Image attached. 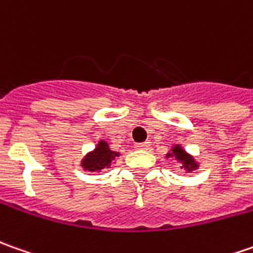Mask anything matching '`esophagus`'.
Masks as SVG:
<instances>
[{
	"mask_svg": "<svg viewBox=\"0 0 253 253\" xmlns=\"http://www.w3.org/2000/svg\"><path fill=\"white\" fill-rule=\"evenodd\" d=\"M150 145H151L150 141H145V143L135 144V148H137V150H148V148H150Z\"/></svg>",
	"mask_w": 253,
	"mask_h": 253,
	"instance_id": "obj_1",
	"label": "esophagus"
}]
</instances>
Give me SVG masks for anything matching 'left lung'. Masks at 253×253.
<instances>
[{
	"mask_svg": "<svg viewBox=\"0 0 253 253\" xmlns=\"http://www.w3.org/2000/svg\"><path fill=\"white\" fill-rule=\"evenodd\" d=\"M168 157H175V160H178L179 162H182V168H185L186 170H193L197 169V162L189 155V154L182 148V147H179V145H175L173 148H172V153L168 154Z\"/></svg>",
	"mask_w": 253,
	"mask_h": 253,
	"instance_id": "8db88e82",
	"label": "left lung"
}]
</instances>
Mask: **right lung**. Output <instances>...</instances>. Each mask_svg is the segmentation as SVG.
Here are the masks:
<instances>
[{
  "instance_id": "add662e5",
  "label": "right lung",
  "mask_w": 253,
  "mask_h": 253,
  "mask_svg": "<svg viewBox=\"0 0 253 253\" xmlns=\"http://www.w3.org/2000/svg\"><path fill=\"white\" fill-rule=\"evenodd\" d=\"M116 157H119V154L112 151L106 141H99L98 147L83 160V168L92 170V172L103 169V168H109L110 162Z\"/></svg>"
}]
</instances>
